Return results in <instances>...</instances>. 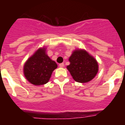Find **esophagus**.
I'll return each instance as SVG.
<instances>
[{
  "label": "esophagus",
  "mask_w": 125,
  "mask_h": 125,
  "mask_svg": "<svg viewBox=\"0 0 125 125\" xmlns=\"http://www.w3.org/2000/svg\"><path fill=\"white\" fill-rule=\"evenodd\" d=\"M64 66V63H61V64H59V68H63Z\"/></svg>",
  "instance_id": "1"
}]
</instances>
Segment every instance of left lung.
I'll use <instances>...</instances> for the list:
<instances>
[{
    "mask_svg": "<svg viewBox=\"0 0 125 125\" xmlns=\"http://www.w3.org/2000/svg\"><path fill=\"white\" fill-rule=\"evenodd\" d=\"M69 61L70 64L66 68L76 82H89L99 70L96 59L84 49H75L69 57Z\"/></svg>",
    "mask_w": 125,
    "mask_h": 125,
    "instance_id": "left-lung-1",
    "label": "left lung"
}]
</instances>
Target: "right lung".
I'll list each match as a JSON object with an SVG mask.
<instances>
[{"label":"right lung","instance_id":"1","mask_svg":"<svg viewBox=\"0 0 125 125\" xmlns=\"http://www.w3.org/2000/svg\"><path fill=\"white\" fill-rule=\"evenodd\" d=\"M57 68L54 61L46 54V47L39 48L25 61L23 68L25 79L35 86L48 83L53 71Z\"/></svg>","mask_w":125,"mask_h":125}]
</instances>
